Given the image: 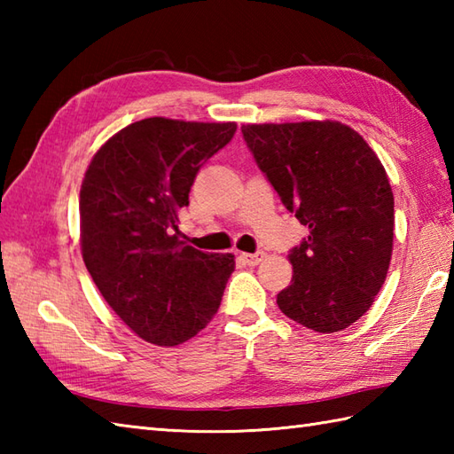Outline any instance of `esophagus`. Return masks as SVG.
<instances>
[{
    "label": "esophagus",
    "instance_id": "obj_1",
    "mask_svg": "<svg viewBox=\"0 0 454 454\" xmlns=\"http://www.w3.org/2000/svg\"><path fill=\"white\" fill-rule=\"evenodd\" d=\"M239 259L247 265H259L265 259L263 252H255V254H239Z\"/></svg>",
    "mask_w": 454,
    "mask_h": 454
}]
</instances>
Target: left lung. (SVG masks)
<instances>
[{"instance_id": "8db88e82", "label": "left lung", "mask_w": 454, "mask_h": 454, "mask_svg": "<svg viewBox=\"0 0 454 454\" xmlns=\"http://www.w3.org/2000/svg\"><path fill=\"white\" fill-rule=\"evenodd\" d=\"M244 140L308 238L288 254L293 281L277 294L291 320L333 333L359 320L388 273L394 195L380 160L337 121L244 124Z\"/></svg>"}]
</instances>
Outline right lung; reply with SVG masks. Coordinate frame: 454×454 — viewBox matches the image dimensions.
Wrapping results in <instances>:
<instances>
[{
  "label": "right lung",
  "instance_id": "1",
  "mask_svg": "<svg viewBox=\"0 0 454 454\" xmlns=\"http://www.w3.org/2000/svg\"><path fill=\"white\" fill-rule=\"evenodd\" d=\"M236 122L152 117L95 153L80 191L82 255L99 293L142 340L173 347L215 314L236 262L179 234L199 169L232 140Z\"/></svg>",
  "mask_w": 454,
  "mask_h": 454
}]
</instances>
